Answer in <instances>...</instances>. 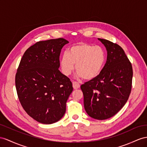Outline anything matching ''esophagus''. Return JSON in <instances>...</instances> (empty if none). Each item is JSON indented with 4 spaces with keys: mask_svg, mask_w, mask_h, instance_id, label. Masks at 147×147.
Wrapping results in <instances>:
<instances>
[{
    "mask_svg": "<svg viewBox=\"0 0 147 147\" xmlns=\"http://www.w3.org/2000/svg\"><path fill=\"white\" fill-rule=\"evenodd\" d=\"M73 87L74 89H77L78 88H80V84L79 82H78L76 81H74V82H73Z\"/></svg>",
    "mask_w": 147,
    "mask_h": 147,
    "instance_id": "obj_1",
    "label": "esophagus"
}]
</instances>
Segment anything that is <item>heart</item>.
I'll return each mask as SVG.
<instances>
[{
	"label": "heart",
	"instance_id": "b5f03b06",
	"mask_svg": "<svg viewBox=\"0 0 147 147\" xmlns=\"http://www.w3.org/2000/svg\"><path fill=\"white\" fill-rule=\"evenodd\" d=\"M106 61V52L100 46L80 43L70 47L60 60L64 75L68 76L74 69L78 75L85 80L96 78L102 71Z\"/></svg>",
	"mask_w": 147,
	"mask_h": 147
}]
</instances>
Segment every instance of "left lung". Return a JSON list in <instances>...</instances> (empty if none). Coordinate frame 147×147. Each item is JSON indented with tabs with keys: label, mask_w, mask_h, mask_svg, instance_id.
<instances>
[{
	"label": "left lung",
	"mask_w": 147,
	"mask_h": 147,
	"mask_svg": "<svg viewBox=\"0 0 147 147\" xmlns=\"http://www.w3.org/2000/svg\"><path fill=\"white\" fill-rule=\"evenodd\" d=\"M107 51V61L96 78L81 86L85 111L91 117L105 120L115 115L129 99L133 69L125 52L118 44L98 38Z\"/></svg>",
	"instance_id": "left-lung-1"
}]
</instances>
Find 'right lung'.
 <instances>
[{
    "mask_svg": "<svg viewBox=\"0 0 147 147\" xmlns=\"http://www.w3.org/2000/svg\"><path fill=\"white\" fill-rule=\"evenodd\" d=\"M69 41L63 38L38 41L25 51L16 74V87L25 111L41 123L61 119L73 88L59 70L61 49Z\"/></svg>",
    "mask_w": 147,
    "mask_h": 147,
    "instance_id": "right-lung-1",
    "label": "right lung"
}]
</instances>
